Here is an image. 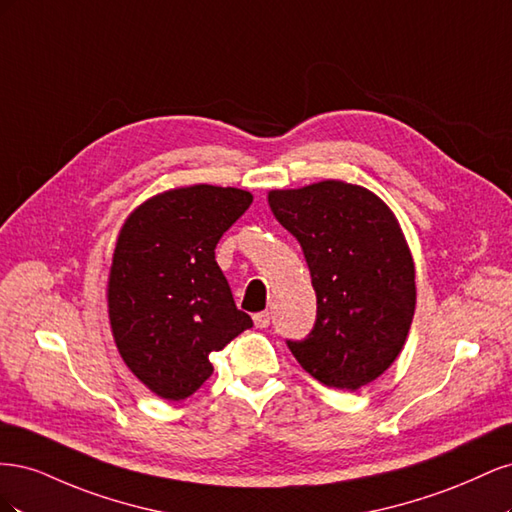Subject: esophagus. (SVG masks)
I'll return each instance as SVG.
<instances>
[{
  "instance_id": "esophagus-1",
  "label": "esophagus",
  "mask_w": 512,
  "mask_h": 512,
  "mask_svg": "<svg viewBox=\"0 0 512 512\" xmlns=\"http://www.w3.org/2000/svg\"><path fill=\"white\" fill-rule=\"evenodd\" d=\"M254 324L258 329H267L271 324V312H258L254 314Z\"/></svg>"
}]
</instances>
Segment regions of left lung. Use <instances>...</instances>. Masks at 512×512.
Segmentation results:
<instances>
[{"label":"left lung","instance_id":"obj_1","mask_svg":"<svg viewBox=\"0 0 512 512\" xmlns=\"http://www.w3.org/2000/svg\"><path fill=\"white\" fill-rule=\"evenodd\" d=\"M269 205L299 241L316 290V322L286 339L309 376L356 391L391 367L414 316V262L395 215L359 185L275 190Z\"/></svg>","mask_w":512,"mask_h":512}]
</instances>
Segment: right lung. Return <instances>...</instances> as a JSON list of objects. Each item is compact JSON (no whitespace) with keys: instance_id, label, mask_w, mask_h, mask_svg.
<instances>
[{"instance_id":"right-lung-1","label":"right lung","mask_w":512,"mask_h":512,"mask_svg":"<svg viewBox=\"0 0 512 512\" xmlns=\"http://www.w3.org/2000/svg\"><path fill=\"white\" fill-rule=\"evenodd\" d=\"M250 205V192L192 185L147 200L119 232L108 277L115 344L164 399L198 391L213 374L209 354L254 327L215 262V245Z\"/></svg>"}]
</instances>
